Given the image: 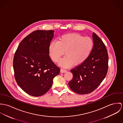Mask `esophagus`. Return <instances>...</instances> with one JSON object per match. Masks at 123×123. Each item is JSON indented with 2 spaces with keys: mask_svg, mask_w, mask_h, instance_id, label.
<instances>
[{
  "mask_svg": "<svg viewBox=\"0 0 123 123\" xmlns=\"http://www.w3.org/2000/svg\"><path fill=\"white\" fill-rule=\"evenodd\" d=\"M67 71V70H66V69H64L61 68V69H60V72H61V73H65V72H66Z\"/></svg>",
  "mask_w": 123,
  "mask_h": 123,
  "instance_id": "34e87169",
  "label": "esophagus"
}]
</instances>
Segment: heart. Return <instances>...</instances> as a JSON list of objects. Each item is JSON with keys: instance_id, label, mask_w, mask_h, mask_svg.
<instances>
[{"instance_id": "b5f03b06", "label": "heart", "mask_w": 123, "mask_h": 123, "mask_svg": "<svg viewBox=\"0 0 123 123\" xmlns=\"http://www.w3.org/2000/svg\"><path fill=\"white\" fill-rule=\"evenodd\" d=\"M94 46L93 40L76 33L63 34L58 41H52L49 45V54L55 62H58L65 52L66 56L59 63L63 68H68L73 64L78 66L89 57Z\"/></svg>"}]
</instances>
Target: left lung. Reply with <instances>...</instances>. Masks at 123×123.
Masks as SVG:
<instances>
[{
	"label": "left lung",
	"mask_w": 123,
	"mask_h": 123,
	"mask_svg": "<svg viewBox=\"0 0 123 123\" xmlns=\"http://www.w3.org/2000/svg\"><path fill=\"white\" fill-rule=\"evenodd\" d=\"M92 51L82 65L71 70L73 79L69 82L70 89L79 94H88L98 86L106 77L108 69V54L103 41L94 32Z\"/></svg>",
	"instance_id": "1"
}]
</instances>
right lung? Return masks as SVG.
Listing matches in <instances>:
<instances>
[{"mask_svg":"<svg viewBox=\"0 0 123 123\" xmlns=\"http://www.w3.org/2000/svg\"><path fill=\"white\" fill-rule=\"evenodd\" d=\"M52 30L35 31L19 44L13 60L14 77L26 93L39 97L51 88L60 69L51 60L49 47L54 36Z\"/></svg>","mask_w":123,"mask_h":123,"instance_id":"right-lung-1","label":"right lung"}]
</instances>
